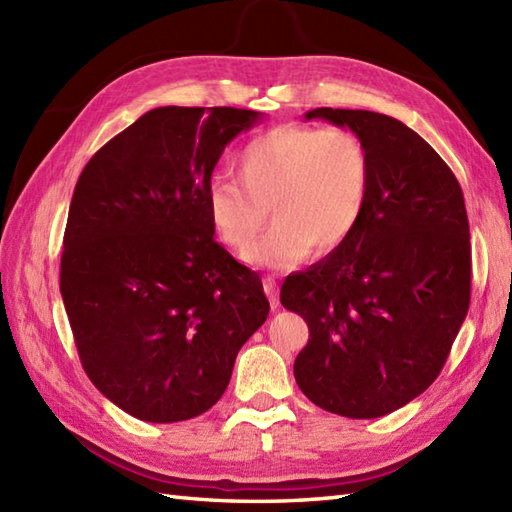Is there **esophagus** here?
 <instances>
[{"mask_svg": "<svg viewBox=\"0 0 512 512\" xmlns=\"http://www.w3.org/2000/svg\"><path fill=\"white\" fill-rule=\"evenodd\" d=\"M264 292L270 299V306H273V310H277L279 308V297H277V281L273 277L264 279Z\"/></svg>", "mask_w": 512, "mask_h": 512, "instance_id": "1", "label": "esophagus"}]
</instances>
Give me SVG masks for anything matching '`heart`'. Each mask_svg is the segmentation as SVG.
Listing matches in <instances>:
<instances>
[{"label":"heart","instance_id":"1","mask_svg":"<svg viewBox=\"0 0 512 512\" xmlns=\"http://www.w3.org/2000/svg\"><path fill=\"white\" fill-rule=\"evenodd\" d=\"M237 178L217 176L206 189L217 239L228 248H244L270 208L276 224L242 259L286 270L314 246L321 255L332 253L356 233L372 189V158L350 129L290 123L239 151Z\"/></svg>","mask_w":512,"mask_h":512}]
</instances>
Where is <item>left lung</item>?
Returning <instances> with one entry per match:
<instances>
[{
	"label": "left lung",
	"mask_w": 512,
	"mask_h": 512,
	"mask_svg": "<svg viewBox=\"0 0 512 512\" xmlns=\"http://www.w3.org/2000/svg\"><path fill=\"white\" fill-rule=\"evenodd\" d=\"M312 118L363 140L372 189L356 233L281 286V306L310 330L295 378L325 411L380 418L438 378L466 319L469 217L447 162L405 123L332 107Z\"/></svg>",
	"instance_id": "8db88e82"
}]
</instances>
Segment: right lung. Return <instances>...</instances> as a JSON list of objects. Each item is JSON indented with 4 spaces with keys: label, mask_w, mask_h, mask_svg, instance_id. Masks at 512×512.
Here are the masks:
<instances>
[{
    "label": "right lung",
    "mask_w": 512,
    "mask_h": 512,
    "mask_svg": "<svg viewBox=\"0 0 512 512\" xmlns=\"http://www.w3.org/2000/svg\"><path fill=\"white\" fill-rule=\"evenodd\" d=\"M264 114L156 107L103 145L74 187L61 297L85 374L129 416L180 422L222 398L270 303L215 242L206 189Z\"/></svg>",
    "instance_id": "1"
}]
</instances>
